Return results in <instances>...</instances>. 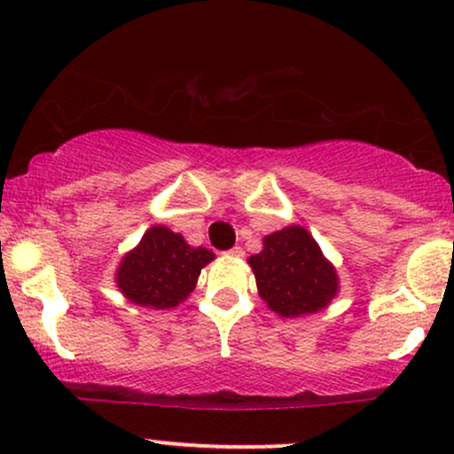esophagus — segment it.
I'll use <instances>...</instances> for the list:
<instances>
[{
    "label": "esophagus",
    "instance_id": "34e87169",
    "mask_svg": "<svg viewBox=\"0 0 454 454\" xmlns=\"http://www.w3.org/2000/svg\"><path fill=\"white\" fill-rule=\"evenodd\" d=\"M243 249L241 247H232V249H228V252H226V256L228 258H243Z\"/></svg>",
    "mask_w": 454,
    "mask_h": 454
}]
</instances>
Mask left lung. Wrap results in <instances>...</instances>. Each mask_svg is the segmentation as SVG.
Wrapping results in <instances>:
<instances>
[{
    "mask_svg": "<svg viewBox=\"0 0 454 454\" xmlns=\"http://www.w3.org/2000/svg\"><path fill=\"white\" fill-rule=\"evenodd\" d=\"M260 299L281 317L325 309L340 293L337 270L303 226H286L262 239V252L247 258Z\"/></svg>",
    "mask_w": 454,
    "mask_h": 454,
    "instance_id": "obj_1",
    "label": "left lung"
}]
</instances>
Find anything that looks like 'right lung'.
I'll list each match as a JSON object with an SVG mask.
<instances>
[{
	"mask_svg": "<svg viewBox=\"0 0 454 454\" xmlns=\"http://www.w3.org/2000/svg\"><path fill=\"white\" fill-rule=\"evenodd\" d=\"M215 260L207 247H192L166 226H151L119 262L114 284L129 303L173 309L196 288L202 267Z\"/></svg>",
	"mask_w": 454,
	"mask_h": 454,
	"instance_id": "add662e5",
	"label": "right lung"
}]
</instances>
